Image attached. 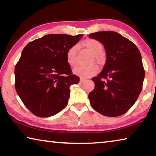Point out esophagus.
<instances>
[{"instance_id": "esophagus-1", "label": "esophagus", "mask_w": 156, "mask_h": 156, "mask_svg": "<svg viewBox=\"0 0 156 156\" xmlns=\"http://www.w3.org/2000/svg\"><path fill=\"white\" fill-rule=\"evenodd\" d=\"M84 81H85V80H84V78H80V83H83V82H84Z\"/></svg>"}]
</instances>
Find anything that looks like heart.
<instances>
[{
	"mask_svg": "<svg viewBox=\"0 0 156 156\" xmlns=\"http://www.w3.org/2000/svg\"><path fill=\"white\" fill-rule=\"evenodd\" d=\"M83 45L93 53L91 62L94 60L98 63L102 62V56L100 53L103 50V46L98 41L93 38H87L84 41ZM66 59L69 65L74 67L77 64V46L73 45L68 49L66 53ZM98 72V67L95 64H91L87 66H78L74 68L73 72L74 74L83 78H90L94 76Z\"/></svg>",
	"mask_w": 156,
	"mask_h": 156,
	"instance_id": "1",
	"label": "heart"
}]
</instances>
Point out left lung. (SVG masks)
<instances>
[{
    "mask_svg": "<svg viewBox=\"0 0 156 156\" xmlns=\"http://www.w3.org/2000/svg\"><path fill=\"white\" fill-rule=\"evenodd\" d=\"M89 36L103 44L107 54L103 69L92 78L95 87L89 94L91 107L109 117L125 114L142 89L145 73L140 52L115 31H98Z\"/></svg>",
    "mask_w": 156,
    "mask_h": 156,
    "instance_id": "1",
    "label": "left lung"
}]
</instances>
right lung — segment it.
I'll use <instances>...</instances> for the list:
<instances>
[{"label":"right lung","instance_id":"obj_1","mask_svg":"<svg viewBox=\"0 0 156 156\" xmlns=\"http://www.w3.org/2000/svg\"><path fill=\"white\" fill-rule=\"evenodd\" d=\"M83 36L48 34L23 49L15 66V89L33 114L50 117L67 105L70 86L80 78L72 74L66 53Z\"/></svg>","mask_w":156,"mask_h":156}]
</instances>
